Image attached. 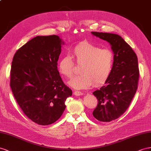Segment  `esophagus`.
<instances>
[{"label":"esophagus","mask_w":151,"mask_h":151,"mask_svg":"<svg viewBox=\"0 0 151 151\" xmlns=\"http://www.w3.org/2000/svg\"><path fill=\"white\" fill-rule=\"evenodd\" d=\"M73 94H74V95H75V96H81V95H82L83 94V93L82 92H80V91H74V92H73Z\"/></svg>","instance_id":"obj_1"}]
</instances>
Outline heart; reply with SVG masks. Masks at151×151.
I'll return each instance as SVG.
<instances>
[{"label":"heart","mask_w":151,"mask_h":151,"mask_svg":"<svg viewBox=\"0 0 151 151\" xmlns=\"http://www.w3.org/2000/svg\"><path fill=\"white\" fill-rule=\"evenodd\" d=\"M69 55L62 57L58 64L60 74L71 78L74 74V60L81 74L69 81V86L76 89H83L92 85H101L109 79L114 66V56L111 50L102 48L89 42H82L75 46Z\"/></svg>","instance_id":"obj_1"}]
</instances>
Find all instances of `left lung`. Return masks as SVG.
<instances>
[{
  "label": "left lung",
  "mask_w": 151,
  "mask_h": 151,
  "mask_svg": "<svg viewBox=\"0 0 151 151\" xmlns=\"http://www.w3.org/2000/svg\"><path fill=\"white\" fill-rule=\"evenodd\" d=\"M108 41L114 53L112 71L105 85L93 94L98 103L92 115L101 122L118 119L129 107L138 88L139 68L136 53L117 34L91 32Z\"/></svg>",
  "instance_id": "obj_1"
}]
</instances>
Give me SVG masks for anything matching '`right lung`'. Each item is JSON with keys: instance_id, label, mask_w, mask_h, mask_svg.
I'll return each mask as SVG.
<instances>
[{"instance_id": "1", "label": "right lung", "mask_w": 151, "mask_h": 151, "mask_svg": "<svg viewBox=\"0 0 151 151\" xmlns=\"http://www.w3.org/2000/svg\"><path fill=\"white\" fill-rule=\"evenodd\" d=\"M62 44L56 35L36 36L19 48L13 59L11 91L24 114L39 125L57 121L72 95L57 69Z\"/></svg>"}]
</instances>
